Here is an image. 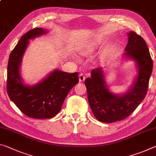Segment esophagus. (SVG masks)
<instances>
[{"instance_id":"obj_1","label":"esophagus","mask_w":156,"mask_h":156,"mask_svg":"<svg viewBox=\"0 0 156 156\" xmlns=\"http://www.w3.org/2000/svg\"><path fill=\"white\" fill-rule=\"evenodd\" d=\"M85 80V76H84L83 73H80V75H79V81H80V82H83Z\"/></svg>"}]
</instances>
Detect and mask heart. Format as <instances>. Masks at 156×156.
Wrapping results in <instances>:
<instances>
[{
  "label": "heart",
  "mask_w": 156,
  "mask_h": 156,
  "mask_svg": "<svg viewBox=\"0 0 156 156\" xmlns=\"http://www.w3.org/2000/svg\"><path fill=\"white\" fill-rule=\"evenodd\" d=\"M97 44L96 42H90L87 44H86L83 47L79 49V53L82 55H88L92 53L94 51L96 46Z\"/></svg>",
  "instance_id": "b5f03b06"
}]
</instances>
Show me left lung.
<instances>
[{"label":"left lung","mask_w":156,"mask_h":156,"mask_svg":"<svg viewBox=\"0 0 156 156\" xmlns=\"http://www.w3.org/2000/svg\"><path fill=\"white\" fill-rule=\"evenodd\" d=\"M128 42L123 54L137 63L138 76L126 93L117 95L107 88L102 68L93 69L85 80L88 102L94 115L101 122L112 123L130 116L147 95L153 70V60L146 41L133 31L128 33Z\"/></svg>","instance_id":"1"}]
</instances>
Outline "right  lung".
I'll list each match as a JSON object with an SVG mask.
<instances>
[{"label":"right lung","mask_w":156,"mask_h":156,"mask_svg":"<svg viewBox=\"0 0 156 156\" xmlns=\"http://www.w3.org/2000/svg\"><path fill=\"white\" fill-rule=\"evenodd\" d=\"M41 28L32 29L21 37L9 57L7 91L10 100L24 115L34 119H50L61 110L65 98L78 83V73L54 70L41 82L33 86L23 83L20 66L29 39L46 34Z\"/></svg>","instance_id":"obj_1"}]
</instances>
